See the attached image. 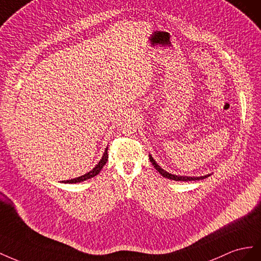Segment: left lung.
I'll list each match as a JSON object with an SVG mask.
<instances>
[{"label": "left lung", "instance_id": "left-lung-1", "mask_svg": "<svg viewBox=\"0 0 261 261\" xmlns=\"http://www.w3.org/2000/svg\"><path fill=\"white\" fill-rule=\"evenodd\" d=\"M150 156V161L152 163V165L155 167V169L158 170V172L163 176L167 178V179H172V180H176V181H191V180H201V179H204V178L209 177L211 174H207L205 176H199V177H190V176H179V175H174V174H170L166 170H164L158 163L154 161V159L152 158V155H148Z\"/></svg>", "mask_w": 261, "mask_h": 261}]
</instances>
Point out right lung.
Masks as SVG:
<instances>
[{
  "label": "right lung",
  "mask_w": 261,
  "mask_h": 261,
  "mask_svg": "<svg viewBox=\"0 0 261 261\" xmlns=\"http://www.w3.org/2000/svg\"><path fill=\"white\" fill-rule=\"evenodd\" d=\"M107 151H108V147L105 148V152H103V155H102L101 160L99 161V163L97 164V165H96V166L91 170V172L86 173V174L83 175V176L73 178V179L63 180L62 182H64V184H76V182H81V181H84V180H87V179H91V178L95 177L96 175H98L99 172L101 170V168H102L103 166H105V164L107 163V160H108V153H107Z\"/></svg>",
  "instance_id": "obj_1"
}]
</instances>
